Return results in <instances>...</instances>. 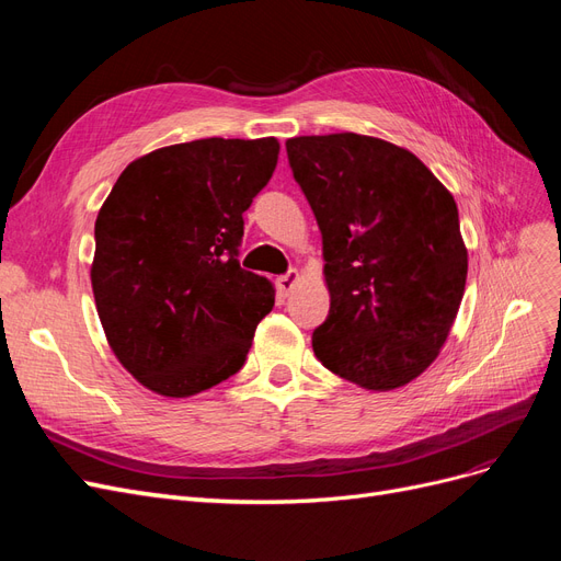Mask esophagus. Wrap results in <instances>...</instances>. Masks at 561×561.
<instances>
[{
  "mask_svg": "<svg viewBox=\"0 0 561 561\" xmlns=\"http://www.w3.org/2000/svg\"><path fill=\"white\" fill-rule=\"evenodd\" d=\"M297 283H299V274H297V268H290V271H287V274L278 276V280H276L278 290H280L283 295H290V293L295 290V285H297Z\"/></svg>",
  "mask_w": 561,
  "mask_h": 561,
  "instance_id": "1",
  "label": "esophagus"
}]
</instances>
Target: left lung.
Here are the masks:
<instances>
[{"label":"left lung","mask_w":561,"mask_h":561,"mask_svg":"<svg viewBox=\"0 0 561 561\" xmlns=\"http://www.w3.org/2000/svg\"><path fill=\"white\" fill-rule=\"evenodd\" d=\"M322 233L330 313L313 353L367 390L416 379L461 307L468 250L454 196L412 151L358 133L285 142Z\"/></svg>","instance_id":"1"}]
</instances>
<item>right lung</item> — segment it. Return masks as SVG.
I'll use <instances>...</instances> for the list:
<instances>
[{
    "label": "right lung",
    "mask_w": 561,
    "mask_h": 561,
    "mask_svg": "<svg viewBox=\"0 0 561 561\" xmlns=\"http://www.w3.org/2000/svg\"><path fill=\"white\" fill-rule=\"evenodd\" d=\"M278 140L208 138L133 161L95 219L93 297L130 375L186 398L236 375L274 285L241 268L243 213L271 180Z\"/></svg>",
    "instance_id": "right-lung-1"
}]
</instances>
